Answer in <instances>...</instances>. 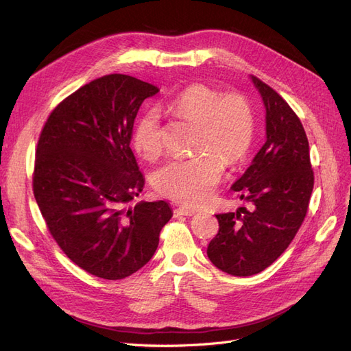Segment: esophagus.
<instances>
[{
  "label": "esophagus",
  "instance_id": "1",
  "mask_svg": "<svg viewBox=\"0 0 351 351\" xmlns=\"http://www.w3.org/2000/svg\"><path fill=\"white\" fill-rule=\"evenodd\" d=\"M174 214H176V217H192V215H195V209L182 206V208H177L174 210Z\"/></svg>",
  "mask_w": 351,
  "mask_h": 351
}]
</instances>
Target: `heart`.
<instances>
[{
	"label": "heart",
	"instance_id": "heart-1",
	"mask_svg": "<svg viewBox=\"0 0 351 351\" xmlns=\"http://www.w3.org/2000/svg\"><path fill=\"white\" fill-rule=\"evenodd\" d=\"M171 110L183 119L199 124L197 156L171 159L152 176L156 192L186 205H202L228 165L241 162L254 137V115L246 97L237 92H221L206 84H192L171 102ZM132 141L145 159H155L164 147L161 115L147 110L137 120Z\"/></svg>",
	"mask_w": 351,
	"mask_h": 351
}]
</instances>
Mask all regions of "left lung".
I'll list each match as a JSON object with an SVG mask.
<instances>
[{"label": "left lung", "mask_w": 351, "mask_h": 351, "mask_svg": "<svg viewBox=\"0 0 351 351\" xmlns=\"http://www.w3.org/2000/svg\"><path fill=\"white\" fill-rule=\"evenodd\" d=\"M265 107L267 141L231 186L252 206L218 214L208 258L222 272L250 277L268 268L299 231L313 190L309 142L299 117L280 95L249 76Z\"/></svg>", "instance_id": "1"}]
</instances>
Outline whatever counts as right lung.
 Segmentation results:
<instances>
[{"mask_svg": "<svg viewBox=\"0 0 351 351\" xmlns=\"http://www.w3.org/2000/svg\"><path fill=\"white\" fill-rule=\"evenodd\" d=\"M159 89L108 74L71 93L40 133L34 193L67 256L104 280H123L151 261L173 217L165 200L132 202L145 178L130 147L142 102Z\"/></svg>", "mask_w": 351, "mask_h": 351, "instance_id": "add662e5", "label": "right lung"}]
</instances>
